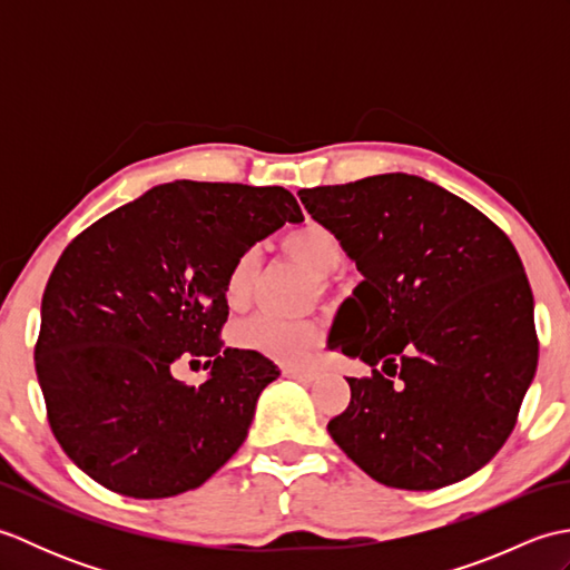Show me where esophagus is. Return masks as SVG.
<instances>
[{
  "instance_id": "34e87169",
  "label": "esophagus",
  "mask_w": 570,
  "mask_h": 570,
  "mask_svg": "<svg viewBox=\"0 0 570 570\" xmlns=\"http://www.w3.org/2000/svg\"><path fill=\"white\" fill-rule=\"evenodd\" d=\"M284 374L288 380H296V382H313V380H316V370H311V367H286Z\"/></svg>"
}]
</instances>
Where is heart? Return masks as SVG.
<instances>
[{"instance_id":"b5f03b06","label":"heart","mask_w":570,"mask_h":570,"mask_svg":"<svg viewBox=\"0 0 570 570\" xmlns=\"http://www.w3.org/2000/svg\"><path fill=\"white\" fill-rule=\"evenodd\" d=\"M282 249L296 259L316 278H328L341 269L345 259L343 242L331 227L316 220L296 225L282 237ZM257 249H245L229 266L225 276V301L229 306H242L247 301L254 276H257ZM321 341V325L308 318H282L274 313H257L242 321L235 328V343L239 347L257 350V353L278 362H301Z\"/></svg>"}]
</instances>
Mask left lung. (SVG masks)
Listing matches in <instances>:
<instances>
[{
	"instance_id": "obj_1",
	"label": "left lung",
	"mask_w": 570,
	"mask_h": 570,
	"mask_svg": "<svg viewBox=\"0 0 570 570\" xmlns=\"http://www.w3.org/2000/svg\"><path fill=\"white\" fill-rule=\"evenodd\" d=\"M298 198L362 274L328 347L372 377H347L333 441L386 488L465 480L510 439L537 372L534 296L510 237L409 174L301 188Z\"/></svg>"
}]
</instances>
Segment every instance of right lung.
<instances>
[{"instance_id": "right-lung-1", "label": "right lung", "mask_w": 570, "mask_h": 570, "mask_svg": "<svg viewBox=\"0 0 570 570\" xmlns=\"http://www.w3.org/2000/svg\"><path fill=\"white\" fill-rule=\"evenodd\" d=\"M282 186H154L70 242L48 278L36 377L66 455L135 500L200 488L245 443L278 367L223 350L225 276L239 252L301 223ZM208 356L198 387L173 377Z\"/></svg>"}]
</instances>
